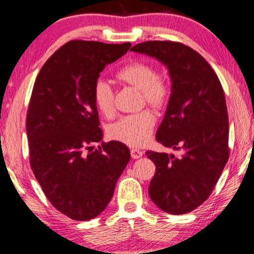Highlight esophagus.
Here are the masks:
<instances>
[{"mask_svg":"<svg viewBox=\"0 0 254 254\" xmlns=\"http://www.w3.org/2000/svg\"><path fill=\"white\" fill-rule=\"evenodd\" d=\"M131 156L132 159H139L141 158L142 154H144V152L140 151V149H137V148H131Z\"/></svg>","mask_w":254,"mask_h":254,"instance_id":"1","label":"esophagus"}]
</instances>
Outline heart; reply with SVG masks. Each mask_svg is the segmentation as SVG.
Instances as JSON below:
<instances>
[{"label":"heart","instance_id":"obj_1","mask_svg":"<svg viewBox=\"0 0 254 254\" xmlns=\"http://www.w3.org/2000/svg\"><path fill=\"white\" fill-rule=\"evenodd\" d=\"M116 78L123 83L141 90L145 101L155 108H162L169 100L170 84L166 77L156 74L151 64L145 62H132L116 71ZM96 108L106 117H112L115 113L114 92L106 80H99L93 90ZM155 124V116L149 110L122 116L110 124L108 133L115 140L132 146L145 144L151 137Z\"/></svg>","mask_w":254,"mask_h":254}]
</instances>
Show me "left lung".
<instances>
[{
    "label": "left lung",
    "mask_w": 254,
    "mask_h": 254,
    "mask_svg": "<svg viewBox=\"0 0 254 254\" xmlns=\"http://www.w3.org/2000/svg\"><path fill=\"white\" fill-rule=\"evenodd\" d=\"M131 51L160 61L171 79L170 98L155 138L180 155L146 152L156 167L149 197L166 213H189L209 197L229 159L223 88L207 61L180 42L146 41Z\"/></svg>",
    "instance_id": "1"
}]
</instances>
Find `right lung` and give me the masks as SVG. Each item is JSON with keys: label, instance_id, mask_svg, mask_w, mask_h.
Wrapping results in <instances>:
<instances>
[{"label": "right lung", "instance_id": "1", "mask_svg": "<svg viewBox=\"0 0 254 254\" xmlns=\"http://www.w3.org/2000/svg\"><path fill=\"white\" fill-rule=\"evenodd\" d=\"M131 44L72 40L41 67L26 117L30 163L42 191L57 210L78 221L94 219L113 198L127 162V145L102 140L93 90L100 72Z\"/></svg>", "mask_w": 254, "mask_h": 254}]
</instances>
